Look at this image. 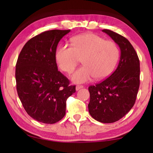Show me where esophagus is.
I'll return each instance as SVG.
<instances>
[{
  "label": "esophagus",
  "mask_w": 153,
  "mask_h": 153,
  "mask_svg": "<svg viewBox=\"0 0 153 153\" xmlns=\"http://www.w3.org/2000/svg\"><path fill=\"white\" fill-rule=\"evenodd\" d=\"M82 88H84V86H83L82 85H77L76 87V90H79V89Z\"/></svg>",
  "instance_id": "obj_1"
}]
</instances>
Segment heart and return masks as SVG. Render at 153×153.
Listing matches in <instances>:
<instances>
[{
    "label": "heart",
    "instance_id": "b5f03b06",
    "mask_svg": "<svg viewBox=\"0 0 153 153\" xmlns=\"http://www.w3.org/2000/svg\"><path fill=\"white\" fill-rule=\"evenodd\" d=\"M120 49L111 40L92 33L74 37L71 46L59 45L56 50V63L62 71L71 73L82 59L84 65L71 76L76 84L89 82L94 77L102 79L112 73L120 58Z\"/></svg>",
    "mask_w": 153,
    "mask_h": 153
}]
</instances>
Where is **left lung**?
<instances>
[{
	"instance_id": "obj_1",
	"label": "left lung",
	"mask_w": 153,
	"mask_h": 153,
	"mask_svg": "<svg viewBox=\"0 0 153 153\" xmlns=\"http://www.w3.org/2000/svg\"><path fill=\"white\" fill-rule=\"evenodd\" d=\"M120 46V60L116 70L102 82L89 86L88 111L101 123L115 122L128 113L136 102L140 86V61L128 39L103 30Z\"/></svg>"
}]
</instances>
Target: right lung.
Returning <instances> with one entry per match:
<instances>
[{"label":"right lung","instance_id":"obj_1","mask_svg":"<svg viewBox=\"0 0 153 153\" xmlns=\"http://www.w3.org/2000/svg\"><path fill=\"white\" fill-rule=\"evenodd\" d=\"M70 30L46 31L25 43L18 56L15 79L18 96L31 117L44 123L58 122L65 115L67 98L76 86L58 71V43Z\"/></svg>","mask_w":153,"mask_h":153}]
</instances>
